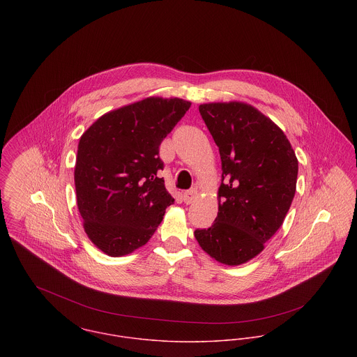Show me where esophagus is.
<instances>
[{"label":"esophagus","mask_w":357,"mask_h":357,"mask_svg":"<svg viewBox=\"0 0 357 357\" xmlns=\"http://www.w3.org/2000/svg\"><path fill=\"white\" fill-rule=\"evenodd\" d=\"M195 198H197V190H188L183 192V199L187 204H192Z\"/></svg>","instance_id":"obj_1"}]
</instances>
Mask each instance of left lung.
Returning a JSON list of instances; mask_svg holds the SVG:
<instances>
[{
	"mask_svg": "<svg viewBox=\"0 0 357 357\" xmlns=\"http://www.w3.org/2000/svg\"><path fill=\"white\" fill-rule=\"evenodd\" d=\"M221 156L218 213L207 229L194 232L207 255L241 265L264 250L291 206L298 160L286 135L243 102L199 105Z\"/></svg>",
	"mask_w": 357,
	"mask_h": 357,
	"instance_id": "left-lung-1",
	"label": "left lung"
}]
</instances>
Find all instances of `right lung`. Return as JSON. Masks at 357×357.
Masks as SVG:
<instances>
[{
    "instance_id": "right-lung-1",
    "label": "right lung",
    "mask_w": 357,
    "mask_h": 357,
    "mask_svg": "<svg viewBox=\"0 0 357 357\" xmlns=\"http://www.w3.org/2000/svg\"><path fill=\"white\" fill-rule=\"evenodd\" d=\"M191 107L149 98L107 112L79 139L77 204L89 239L105 255L144 246L174 199L165 188L159 146Z\"/></svg>"
}]
</instances>
